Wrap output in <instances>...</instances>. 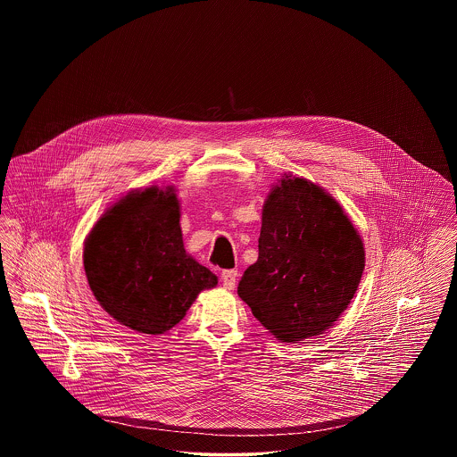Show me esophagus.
Wrapping results in <instances>:
<instances>
[{"label": "esophagus", "instance_id": "obj_1", "mask_svg": "<svg viewBox=\"0 0 457 457\" xmlns=\"http://www.w3.org/2000/svg\"><path fill=\"white\" fill-rule=\"evenodd\" d=\"M237 279H238V272L233 270V269L220 272V283L226 289H233L235 284H237Z\"/></svg>", "mask_w": 457, "mask_h": 457}]
</instances>
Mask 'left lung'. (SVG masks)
<instances>
[{
    "mask_svg": "<svg viewBox=\"0 0 457 457\" xmlns=\"http://www.w3.org/2000/svg\"><path fill=\"white\" fill-rule=\"evenodd\" d=\"M363 269V241L343 207L319 185L284 174L265 198L259 259L238 295L276 339L296 343L339 319Z\"/></svg>",
    "mask_w": 457,
    "mask_h": 457,
    "instance_id": "8db88e82",
    "label": "left lung"
}]
</instances>
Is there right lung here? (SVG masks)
Returning <instances> with one entry per match:
<instances>
[{
    "mask_svg": "<svg viewBox=\"0 0 457 457\" xmlns=\"http://www.w3.org/2000/svg\"><path fill=\"white\" fill-rule=\"evenodd\" d=\"M88 286L131 330L164 334L218 278L185 252L173 187L131 190L96 222L84 245Z\"/></svg>",
    "mask_w": 457,
    "mask_h": 457,
    "instance_id": "add662e5",
    "label": "right lung"
}]
</instances>
